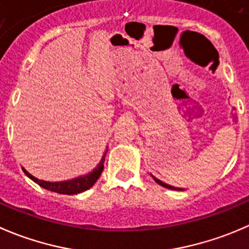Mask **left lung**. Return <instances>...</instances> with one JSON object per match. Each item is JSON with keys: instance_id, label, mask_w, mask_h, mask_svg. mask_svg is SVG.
<instances>
[{"instance_id": "1", "label": "left lung", "mask_w": 249, "mask_h": 249, "mask_svg": "<svg viewBox=\"0 0 249 249\" xmlns=\"http://www.w3.org/2000/svg\"><path fill=\"white\" fill-rule=\"evenodd\" d=\"M152 178H154V181H156V182L158 183V185L163 186V187H165V189H170V190H178V191H181V190H182V189H178V187H174V186H170V185H168V183H165V182H163V181L158 180V178H154V176H152Z\"/></svg>"}]
</instances>
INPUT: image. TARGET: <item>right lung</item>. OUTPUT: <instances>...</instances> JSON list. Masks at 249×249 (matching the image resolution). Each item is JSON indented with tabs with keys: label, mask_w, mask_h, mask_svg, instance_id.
Here are the masks:
<instances>
[{
	"label": "right lung",
	"mask_w": 249,
	"mask_h": 249,
	"mask_svg": "<svg viewBox=\"0 0 249 249\" xmlns=\"http://www.w3.org/2000/svg\"><path fill=\"white\" fill-rule=\"evenodd\" d=\"M107 153V152H106ZM106 153L103 154L102 159L98 163V165L93 169V171L89 173L88 175L79 176V178H73V180H67V181H60V182H50V181H43L38 180V178H34L33 175L28 173L25 169L23 168V171L26 174L28 178H30L34 182H36L37 185H40L43 189L48 190V191L57 192L60 195H78L81 192L86 191V190L91 189L93 185H95L96 181L98 180V178L102 174L103 168H105V159H106Z\"/></svg>",
	"instance_id": "right-lung-1"
}]
</instances>
